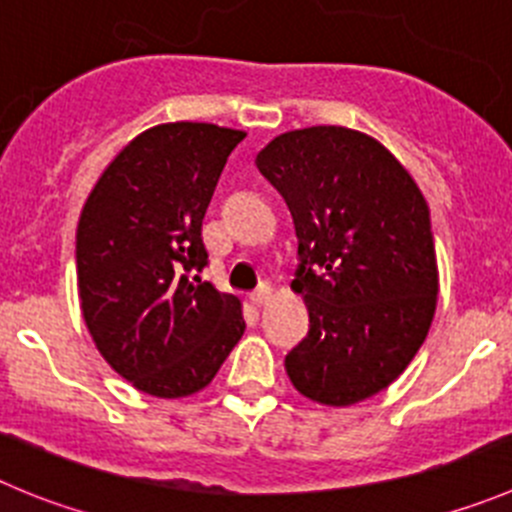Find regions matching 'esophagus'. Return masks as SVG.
I'll return each mask as SVG.
<instances>
[{
    "mask_svg": "<svg viewBox=\"0 0 512 512\" xmlns=\"http://www.w3.org/2000/svg\"><path fill=\"white\" fill-rule=\"evenodd\" d=\"M270 295H272L270 285H260V288L252 290V293H250V303L252 305H262V303H267V298H270Z\"/></svg>",
    "mask_w": 512,
    "mask_h": 512,
    "instance_id": "esophagus-1",
    "label": "esophagus"
}]
</instances>
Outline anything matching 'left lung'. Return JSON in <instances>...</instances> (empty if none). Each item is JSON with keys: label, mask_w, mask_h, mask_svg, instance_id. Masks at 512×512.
I'll use <instances>...</instances> for the list:
<instances>
[{"label": "left lung", "mask_w": 512, "mask_h": 512, "mask_svg": "<svg viewBox=\"0 0 512 512\" xmlns=\"http://www.w3.org/2000/svg\"><path fill=\"white\" fill-rule=\"evenodd\" d=\"M283 194L298 237L293 290L308 336L285 356L295 389L328 407L379 394L427 338L439 275L429 207L376 138L313 126L255 159Z\"/></svg>", "instance_id": "obj_1"}]
</instances>
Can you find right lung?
<instances>
[{"mask_svg":"<svg viewBox=\"0 0 512 512\" xmlns=\"http://www.w3.org/2000/svg\"><path fill=\"white\" fill-rule=\"evenodd\" d=\"M245 131L161 123L90 191L75 237L85 326L116 374L159 399L197 394L245 333L240 300L194 272L202 219Z\"/></svg>","mask_w":512,"mask_h":512,"instance_id":"right-lung-1","label":"right lung"}]
</instances>
